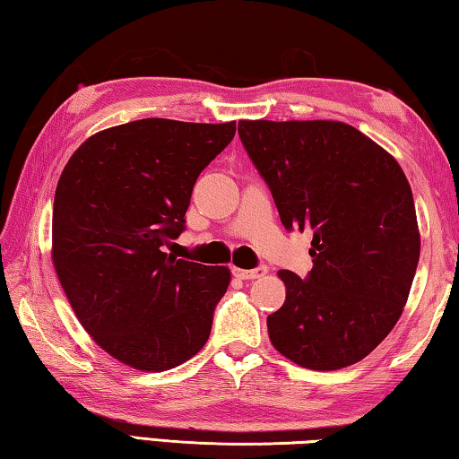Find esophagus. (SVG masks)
Returning <instances> with one entry per match:
<instances>
[{
	"mask_svg": "<svg viewBox=\"0 0 459 459\" xmlns=\"http://www.w3.org/2000/svg\"><path fill=\"white\" fill-rule=\"evenodd\" d=\"M232 273H235V277H238V279H257V277H263L267 273V267H257V269H238V267H235V269H232Z\"/></svg>",
	"mask_w": 459,
	"mask_h": 459,
	"instance_id": "obj_1",
	"label": "esophagus"
}]
</instances>
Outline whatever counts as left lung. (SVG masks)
<instances>
[{
    "mask_svg": "<svg viewBox=\"0 0 459 459\" xmlns=\"http://www.w3.org/2000/svg\"><path fill=\"white\" fill-rule=\"evenodd\" d=\"M248 158L287 230L314 232V267L279 271L285 304L267 317L271 344L312 370L362 360L394 328L421 237L401 166L342 121H238Z\"/></svg>",
    "mask_w": 459,
    "mask_h": 459,
    "instance_id": "1",
    "label": "left lung"
}]
</instances>
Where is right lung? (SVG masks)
I'll return each mask as SVG.
<instances>
[{
	"label": "right lung",
	"instance_id": "add662e5",
	"mask_svg": "<svg viewBox=\"0 0 459 459\" xmlns=\"http://www.w3.org/2000/svg\"><path fill=\"white\" fill-rule=\"evenodd\" d=\"M230 123L139 119L91 135L54 194L52 263L82 328L113 359L160 372L206 344L227 267L164 253Z\"/></svg>",
	"mask_w": 459,
	"mask_h": 459
}]
</instances>
